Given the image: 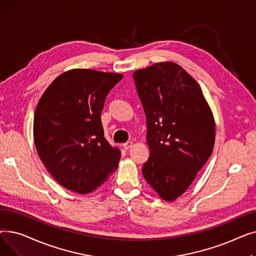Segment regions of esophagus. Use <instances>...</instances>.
Masks as SVG:
<instances>
[{"label":"esophagus","mask_w":256,"mask_h":256,"mask_svg":"<svg viewBox=\"0 0 256 256\" xmlns=\"http://www.w3.org/2000/svg\"><path fill=\"white\" fill-rule=\"evenodd\" d=\"M132 141H128V142H126V143H124V150H130V147L132 146Z\"/></svg>","instance_id":"esophagus-1"}]
</instances>
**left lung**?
<instances>
[{
	"mask_svg": "<svg viewBox=\"0 0 256 256\" xmlns=\"http://www.w3.org/2000/svg\"><path fill=\"white\" fill-rule=\"evenodd\" d=\"M146 115L150 158L144 178L164 200L184 193L210 156L214 120L196 80L173 62L132 74Z\"/></svg>",
	"mask_w": 256,
	"mask_h": 256,
	"instance_id": "obj_1",
	"label": "left lung"
}]
</instances>
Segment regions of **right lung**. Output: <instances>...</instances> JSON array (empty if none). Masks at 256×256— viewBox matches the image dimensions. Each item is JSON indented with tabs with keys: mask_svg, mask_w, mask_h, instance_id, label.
I'll return each instance as SVG.
<instances>
[{
	"mask_svg": "<svg viewBox=\"0 0 256 256\" xmlns=\"http://www.w3.org/2000/svg\"><path fill=\"white\" fill-rule=\"evenodd\" d=\"M122 74L72 70L42 94L34 115V141L42 163L62 186L87 194L117 169L120 150L104 139L102 110Z\"/></svg>",
	"mask_w": 256,
	"mask_h": 256,
	"instance_id": "1",
	"label": "right lung"
}]
</instances>
